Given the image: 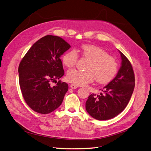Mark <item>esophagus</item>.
<instances>
[{
	"label": "esophagus",
	"mask_w": 151,
	"mask_h": 151,
	"mask_svg": "<svg viewBox=\"0 0 151 151\" xmlns=\"http://www.w3.org/2000/svg\"><path fill=\"white\" fill-rule=\"evenodd\" d=\"M77 87H78V86L76 85V84H70V88L72 89H76Z\"/></svg>",
	"instance_id": "obj_1"
}]
</instances>
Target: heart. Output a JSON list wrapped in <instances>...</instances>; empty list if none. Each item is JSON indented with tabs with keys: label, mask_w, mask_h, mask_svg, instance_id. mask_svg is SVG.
<instances>
[{
	"label": "heart",
	"mask_w": 151,
	"mask_h": 151,
	"mask_svg": "<svg viewBox=\"0 0 151 151\" xmlns=\"http://www.w3.org/2000/svg\"><path fill=\"white\" fill-rule=\"evenodd\" d=\"M83 56L89 61L85 71L72 69L68 71L67 79L78 86L91 83L95 79L99 84H106L111 81L118 72L116 59L109 55L103 48L91 45H84L78 50ZM79 55L75 50L67 52L62 57V62L67 67L76 65Z\"/></svg>",
	"instance_id": "b5f03b06"
}]
</instances>
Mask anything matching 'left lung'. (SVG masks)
<instances>
[{"mask_svg":"<svg viewBox=\"0 0 151 151\" xmlns=\"http://www.w3.org/2000/svg\"><path fill=\"white\" fill-rule=\"evenodd\" d=\"M121 67L116 77L104 86L99 95L91 94L86 109L93 118L106 120L115 117L129 103L135 87V76L130 61L120 50Z\"/></svg>","mask_w":151,"mask_h":151,"instance_id":"8db88e82","label":"left lung"}]
</instances>
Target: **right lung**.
Instances as JSON below:
<instances>
[{
    "label": "right lung",
    "mask_w": 151,
    "mask_h": 151,
    "mask_svg": "<svg viewBox=\"0 0 151 151\" xmlns=\"http://www.w3.org/2000/svg\"><path fill=\"white\" fill-rule=\"evenodd\" d=\"M70 45L60 37L47 35L38 40L26 53L18 68L20 88L26 103L41 114L52 112L60 106L68 84L58 81L64 75L62 55Z\"/></svg>",
    "instance_id": "add662e5"
}]
</instances>
